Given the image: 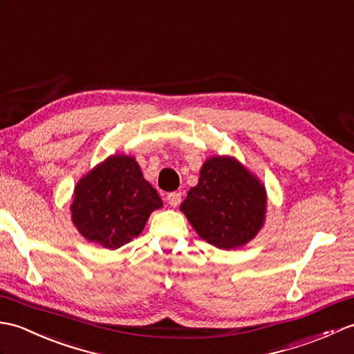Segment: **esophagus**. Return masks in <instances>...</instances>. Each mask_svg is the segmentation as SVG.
I'll return each mask as SVG.
<instances>
[{"label": "esophagus", "instance_id": "1", "mask_svg": "<svg viewBox=\"0 0 354 354\" xmlns=\"http://www.w3.org/2000/svg\"><path fill=\"white\" fill-rule=\"evenodd\" d=\"M167 201L171 207H177L182 203V194L180 192H169L167 195Z\"/></svg>", "mask_w": 354, "mask_h": 354}]
</instances>
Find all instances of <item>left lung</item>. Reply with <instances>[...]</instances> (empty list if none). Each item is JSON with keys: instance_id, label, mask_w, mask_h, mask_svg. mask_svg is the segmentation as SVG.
<instances>
[{"instance_id": "left-lung-1", "label": "left lung", "mask_w": 354, "mask_h": 354, "mask_svg": "<svg viewBox=\"0 0 354 354\" xmlns=\"http://www.w3.org/2000/svg\"><path fill=\"white\" fill-rule=\"evenodd\" d=\"M265 185L233 156H212L203 163L197 186L180 204L198 236L233 250L261 232L266 218Z\"/></svg>"}]
</instances>
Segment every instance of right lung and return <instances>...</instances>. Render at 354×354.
<instances>
[{
  "mask_svg": "<svg viewBox=\"0 0 354 354\" xmlns=\"http://www.w3.org/2000/svg\"><path fill=\"white\" fill-rule=\"evenodd\" d=\"M162 206L135 157L112 154L77 182L71 219L84 239L116 250L138 238Z\"/></svg>",
  "mask_w": 354,
  "mask_h": 354,
  "instance_id": "add662e5",
  "label": "right lung"
}]
</instances>
